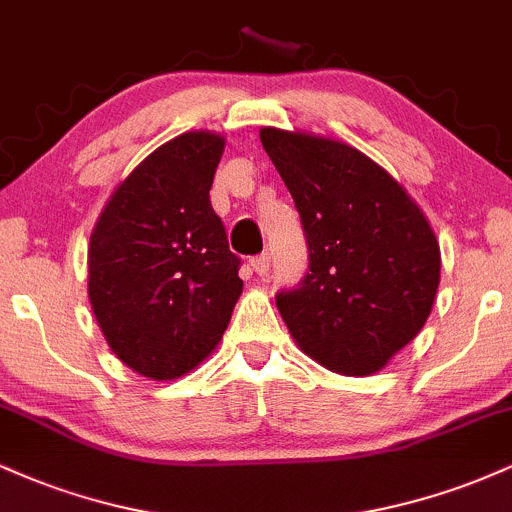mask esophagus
Wrapping results in <instances>:
<instances>
[{
    "mask_svg": "<svg viewBox=\"0 0 512 512\" xmlns=\"http://www.w3.org/2000/svg\"><path fill=\"white\" fill-rule=\"evenodd\" d=\"M250 267H252V272H255V274H260V276L267 274L269 272V255H267V252H262V255L252 257Z\"/></svg>",
    "mask_w": 512,
    "mask_h": 512,
    "instance_id": "esophagus-1",
    "label": "esophagus"
}]
</instances>
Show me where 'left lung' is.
I'll use <instances>...</instances> for the list:
<instances>
[{
    "label": "left lung",
    "mask_w": 512,
    "mask_h": 512,
    "mask_svg": "<svg viewBox=\"0 0 512 512\" xmlns=\"http://www.w3.org/2000/svg\"><path fill=\"white\" fill-rule=\"evenodd\" d=\"M260 139L289 187L310 264L276 308L305 356L339 375H373L431 315L440 248L419 204L354 146L262 127Z\"/></svg>",
    "instance_id": "left-lung-1"
}]
</instances>
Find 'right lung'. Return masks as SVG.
Instances as JSON below:
<instances>
[{
	"label": "right lung",
	"mask_w": 512,
	"mask_h": 512,
	"mask_svg": "<svg viewBox=\"0 0 512 512\" xmlns=\"http://www.w3.org/2000/svg\"><path fill=\"white\" fill-rule=\"evenodd\" d=\"M226 139L185 132L139 163L88 243V301L113 354L149 380L195 370L221 342L243 279L209 202Z\"/></svg>",
	"instance_id": "add662e5"
}]
</instances>
